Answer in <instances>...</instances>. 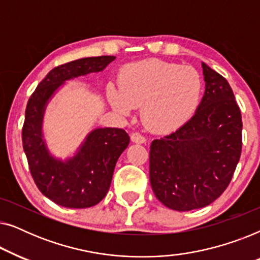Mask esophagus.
Returning a JSON list of instances; mask_svg holds the SVG:
<instances>
[{"mask_svg": "<svg viewBox=\"0 0 260 260\" xmlns=\"http://www.w3.org/2000/svg\"><path fill=\"white\" fill-rule=\"evenodd\" d=\"M131 141L134 142V143H138V144H142V143H145V137L142 136L140 133H133L131 134Z\"/></svg>", "mask_w": 260, "mask_h": 260, "instance_id": "34e87169", "label": "esophagus"}]
</instances>
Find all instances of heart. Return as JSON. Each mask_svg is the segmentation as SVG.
Instances as JSON below:
<instances>
[{"mask_svg": "<svg viewBox=\"0 0 260 260\" xmlns=\"http://www.w3.org/2000/svg\"><path fill=\"white\" fill-rule=\"evenodd\" d=\"M119 86L110 85L108 97L117 111L127 115L141 105L149 129L172 131L193 115L202 94L201 76L194 67L148 59L129 63L119 76Z\"/></svg>", "mask_w": 260, "mask_h": 260, "instance_id": "b5f03b06", "label": "heart"}]
</instances>
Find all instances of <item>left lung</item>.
Returning a JSON list of instances; mask_svg holds the SVG:
<instances>
[{
  "label": "left lung",
  "mask_w": 260,
  "mask_h": 260,
  "mask_svg": "<svg viewBox=\"0 0 260 260\" xmlns=\"http://www.w3.org/2000/svg\"><path fill=\"white\" fill-rule=\"evenodd\" d=\"M205 94L175 133L154 140L149 176L166 207L187 212L211 205L229 186L241 154L240 109L221 74L202 62Z\"/></svg>",
  "instance_id": "obj_1"
}]
</instances>
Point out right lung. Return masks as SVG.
<instances>
[{
  "label": "right lung",
  "instance_id": "obj_1",
  "mask_svg": "<svg viewBox=\"0 0 260 260\" xmlns=\"http://www.w3.org/2000/svg\"><path fill=\"white\" fill-rule=\"evenodd\" d=\"M115 59L112 55L91 56L54 67L27 103L22 144L30 174L39 190L62 207H92L105 198L117 159L129 145L130 137L118 127H98L87 135L73 157L58 159L42 138L46 106L66 80L101 72Z\"/></svg>",
  "mask_w": 260,
  "mask_h": 260
}]
</instances>
